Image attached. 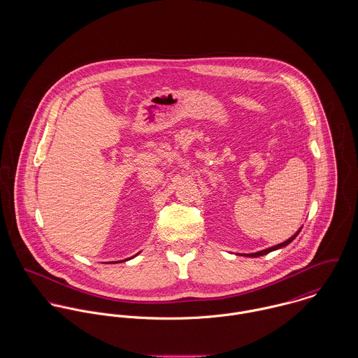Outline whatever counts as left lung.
<instances>
[{"instance_id": "obj_1", "label": "left lung", "mask_w": 358, "mask_h": 358, "mask_svg": "<svg viewBox=\"0 0 358 358\" xmlns=\"http://www.w3.org/2000/svg\"><path fill=\"white\" fill-rule=\"evenodd\" d=\"M299 231L301 230H298L291 238H288L287 241H284V243H281V244H278V245H274V247H270V248H267V250H263V251H259V252H255V254H247L245 256H250V257H257V256H263L266 255V254H268V252H271V251H275V250H280V248H284V247H287L289 243H292L295 238H296V236L299 234Z\"/></svg>"}]
</instances>
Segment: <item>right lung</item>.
<instances>
[{"mask_svg": "<svg viewBox=\"0 0 358 358\" xmlns=\"http://www.w3.org/2000/svg\"><path fill=\"white\" fill-rule=\"evenodd\" d=\"M115 263H117V262H115Z\"/></svg>", "mask_w": 358, "mask_h": 358, "instance_id": "right-lung-1", "label": "right lung"}]
</instances>
